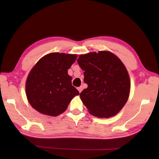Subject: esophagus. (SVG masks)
Returning <instances> with one entry per match:
<instances>
[{
	"instance_id": "34e87169",
	"label": "esophagus",
	"mask_w": 159,
	"mask_h": 159,
	"mask_svg": "<svg viewBox=\"0 0 159 159\" xmlns=\"http://www.w3.org/2000/svg\"><path fill=\"white\" fill-rule=\"evenodd\" d=\"M77 89H78V90L79 91V93H80L82 91V90H83V87H82V86H80V87L78 88Z\"/></svg>"
}]
</instances>
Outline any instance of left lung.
Masks as SVG:
<instances>
[{"mask_svg": "<svg viewBox=\"0 0 159 159\" xmlns=\"http://www.w3.org/2000/svg\"><path fill=\"white\" fill-rule=\"evenodd\" d=\"M77 61L88 84L80 98L88 112L98 118L116 115L130 91V76L121 60L113 52L102 50L80 55Z\"/></svg>", "mask_w": 159, "mask_h": 159, "instance_id": "left-lung-1", "label": "left lung"}]
</instances>
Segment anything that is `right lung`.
<instances>
[{
    "mask_svg": "<svg viewBox=\"0 0 159 159\" xmlns=\"http://www.w3.org/2000/svg\"><path fill=\"white\" fill-rule=\"evenodd\" d=\"M77 57L76 54L51 52L40 59L31 69L26 80V95L37 111L57 116L79 95L68 74Z\"/></svg>",
    "mask_w": 159,
    "mask_h": 159,
    "instance_id": "1",
    "label": "right lung"
}]
</instances>
